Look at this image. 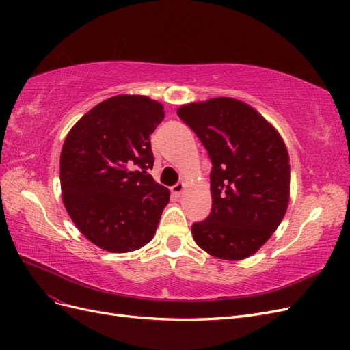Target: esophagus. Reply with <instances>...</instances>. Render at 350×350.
Instances as JSON below:
<instances>
[{"mask_svg":"<svg viewBox=\"0 0 350 350\" xmlns=\"http://www.w3.org/2000/svg\"><path fill=\"white\" fill-rule=\"evenodd\" d=\"M184 189H185V184H184V183H178L176 185H174V187L171 188V191H172V194H174L175 197H181L183 193H184Z\"/></svg>","mask_w":350,"mask_h":350,"instance_id":"esophagus-1","label":"esophagus"}]
</instances>
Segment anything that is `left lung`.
<instances>
[{
  "mask_svg": "<svg viewBox=\"0 0 350 350\" xmlns=\"http://www.w3.org/2000/svg\"><path fill=\"white\" fill-rule=\"evenodd\" d=\"M213 163L211 211L194 224L197 245L220 260L256 254L276 232L289 206V153L279 131L251 105L213 98L178 108Z\"/></svg>",
  "mask_w": 350,
  "mask_h": 350,
  "instance_id": "left-lung-1",
  "label": "left lung"
}]
</instances>
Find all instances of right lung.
<instances>
[{
	"label": "right lung",
	"instance_id": "1",
	"mask_svg": "<svg viewBox=\"0 0 350 350\" xmlns=\"http://www.w3.org/2000/svg\"><path fill=\"white\" fill-rule=\"evenodd\" d=\"M163 105L143 94L98 103L71 126L59 156L62 203L81 234L109 252H131L156 234L169 189L157 184L150 135Z\"/></svg>",
	"mask_w": 350,
	"mask_h": 350
}]
</instances>
